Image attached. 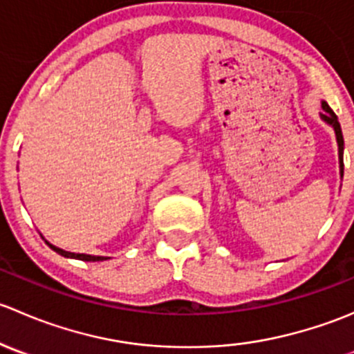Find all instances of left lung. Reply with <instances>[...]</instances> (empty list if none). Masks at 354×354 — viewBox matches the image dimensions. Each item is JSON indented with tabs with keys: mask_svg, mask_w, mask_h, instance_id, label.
<instances>
[{
	"mask_svg": "<svg viewBox=\"0 0 354 354\" xmlns=\"http://www.w3.org/2000/svg\"><path fill=\"white\" fill-rule=\"evenodd\" d=\"M322 108H324V111H326V113H322L320 116H322L324 121H327V123L332 124V128H334V131H335V138H337L339 166H341V176H342V174H344V160H342V151H344V138H342L341 124H339L337 116H335V113L329 108V104H327L326 101L322 102Z\"/></svg>",
	"mask_w": 354,
	"mask_h": 354,
	"instance_id": "obj_1",
	"label": "left lung"
}]
</instances>
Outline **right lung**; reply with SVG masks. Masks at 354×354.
<instances>
[{"instance_id": "1", "label": "right lung", "mask_w": 354, "mask_h": 354, "mask_svg": "<svg viewBox=\"0 0 354 354\" xmlns=\"http://www.w3.org/2000/svg\"><path fill=\"white\" fill-rule=\"evenodd\" d=\"M49 245V243H48ZM56 253L63 257H71V259H78V260H85V262H99V260H108V257H94V255H85V253H71V252H65V250L58 248L55 245H49Z\"/></svg>"}]
</instances>
